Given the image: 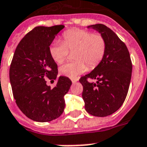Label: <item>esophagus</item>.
<instances>
[{
	"instance_id": "obj_1",
	"label": "esophagus",
	"mask_w": 147,
	"mask_h": 147,
	"mask_svg": "<svg viewBox=\"0 0 147 147\" xmlns=\"http://www.w3.org/2000/svg\"><path fill=\"white\" fill-rule=\"evenodd\" d=\"M77 81H78V79H71V82H72V83H76Z\"/></svg>"
}]
</instances>
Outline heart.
<instances>
[{
	"instance_id": "heart-1",
	"label": "heart",
	"mask_w": 147,
	"mask_h": 147,
	"mask_svg": "<svg viewBox=\"0 0 147 147\" xmlns=\"http://www.w3.org/2000/svg\"><path fill=\"white\" fill-rule=\"evenodd\" d=\"M63 41L55 40L49 47V53L57 64L65 61L68 51H74L72 62L66 63L59 68L60 73L68 78H76L88 69L96 67L104 57L107 49L105 38L100 33L81 29H73L63 33Z\"/></svg>"
}]
</instances>
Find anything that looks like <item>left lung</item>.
<instances>
[{"mask_svg": "<svg viewBox=\"0 0 147 147\" xmlns=\"http://www.w3.org/2000/svg\"><path fill=\"white\" fill-rule=\"evenodd\" d=\"M106 40L104 57L90 73L79 79L83 86L85 109L90 115L106 117L112 115L123 104L131 81V58L125 44L111 29L103 24L89 26ZM88 78L96 79L90 83Z\"/></svg>", "mask_w": 147, "mask_h": 147, "instance_id": "obj_1", "label": "left lung"}]
</instances>
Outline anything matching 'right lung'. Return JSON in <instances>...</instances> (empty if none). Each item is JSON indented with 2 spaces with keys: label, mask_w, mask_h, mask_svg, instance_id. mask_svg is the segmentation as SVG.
Instances as JSON below:
<instances>
[{
  "label": "right lung",
  "mask_w": 147,
  "mask_h": 147,
  "mask_svg": "<svg viewBox=\"0 0 147 147\" xmlns=\"http://www.w3.org/2000/svg\"><path fill=\"white\" fill-rule=\"evenodd\" d=\"M64 28L62 25L34 28L19 42L11 63L10 82L16 104L35 121L54 120L65 109L64 97L71 81L66 76L57 78V65L49 53V47ZM47 78L57 80L55 88L46 85Z\"/></svg>",
  "instance_id": "1"
}]
</instances>
